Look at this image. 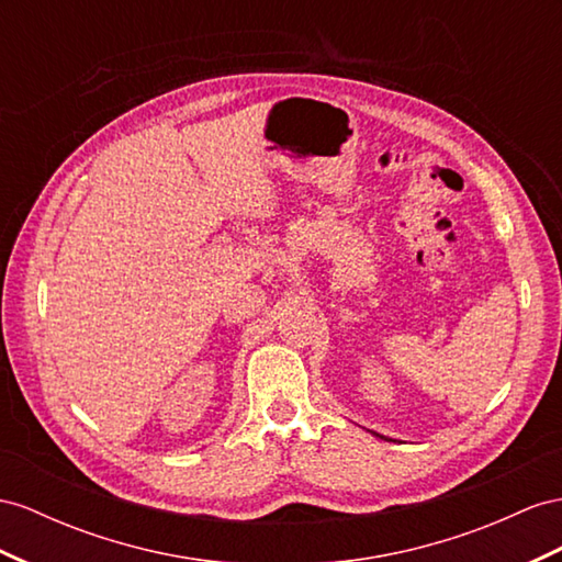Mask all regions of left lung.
<instances>
[{"instance_id": "1", "label": "left lung", "mask_w": 562, "mask_h": 562, "mask_svg": "<svg viewBox=\"0 0 562 562\" xmlns=\"http://www.w3.org/2000/svg\"><path fill=\"white\" fill-rule=\"evenodd\" d=\"M378 437H380V435H378Z\"/></svg>"}]
</instances>
